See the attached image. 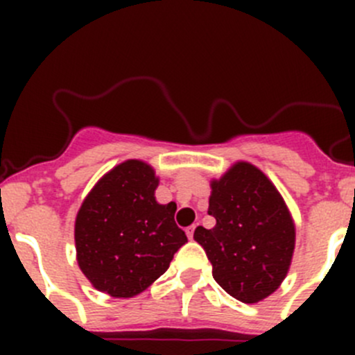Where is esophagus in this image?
<instances>
[{
  "label": "esophagus",
  "instance_id": "esophagus-1",
  "mask_svg": "<svg viewBox=\"0 0 355 355\" xmlns=\"http://www.w3.org/2000/svg\"><path fill=\"white\" fill-rule=\"evenodd\" d=\"M194 230H196V225H192V227H189L187 230H185V232H187V237L191 239V241L194 239Z\"/></svg>",
  "mask_w": 355,
  "mask_h": 355
}]
</instances>
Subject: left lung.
Returning <instances> with one entry per match:
<instances>
[{
  "label": "left lung",
  "instance_id": "1",
  "mask_svg": "<svg viewBox=\"0 0 355 355\" xmlns=\"http://www.w3.org/2000/svg\"><path fill=\"white\" fill-rule=\"evenodd\" d=\"M214 228L194 241L213 264V278L232 297L256 304L280 287L295 247V225L280 192L254 164L239 161L211 182Z\"/></svg>",
  "mask_w": 355,
  "mask_h": 355
}]
</instances>
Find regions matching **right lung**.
Segmentation results:
<instances>
[{
  "instance_id": "right-lung-1",
  "label": "right lung",
  "mask_w": 355,
  "mask_h": 355,
  "mask_svg": "<svg viewBox=\"0 0 355 355\" xmlns=\"http://www.w3.org/2000/svg\"><path fill=\"white\" fill-rule=\"evenodd\" d=\"M153 166L127 159L92 187L75 220L77 263L99 292L127 299L144 292L187 242L175 206L159 204Z\"/></svg>"
}]
</instances>
